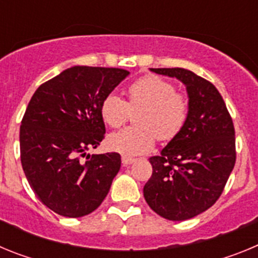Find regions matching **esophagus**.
<instances>
[{"label": "esophagus", "instance_id": "1", "mask_svg": "<svg viewBox=\"0 0 258 258\" xmlns=\"http://www.w3.org/2000/svg\"><path fill=\"white\" fill-rule=\"evenodd\" d=\"M134 161H136V159H133V157H127V156H122L121 157V163L124 166H127L131 165V164H133Z\"/></svg>", "mask_w": 258, "mask_h": 258}]
</instances>
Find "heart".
<instances>
[{
    "instance_id": "obj_1",
    "label": "heart",
    "mask_w": 258,
    "mask_h": 258,
    "mask_svg": "<svg viewBox=\"0 0 258 258\" xmlns=\"http://www.w3.org/2000/svg\"><path fill=\"white\" fill-rule=\"evenodd\" d=\"M127 101L109 93L101 103L102 120L111 127L126 122L131 112L136 126L109 134L107 147L125 156L151 151L156 138L170 142L187 122L190 103L186 95L175 92L174 84L157 75H145L127 86Z\"/></svg>"
}]
</instances>
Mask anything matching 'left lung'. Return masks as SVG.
Listing matches in <instances>:
<instances>
[{
	"mask_svg": "<svg viewBox=\"0 0 258 258\" xmlns=\"http://www.w3.org/2000/svg\"><path fill=\"white\" fill-rule=\"evenodd\" d=\"M186 85L187 122L159 156L150 157L152 175L143 187L151 209L184 221L211 208L221 197L236 160L235 129L220 92L184 68H151Z\"/></svg>",
	"mask_w": 258,
	"mask_h": 258,
	"instance_id": "8db88e82",
	"label": "left lung"
}]
</instances>
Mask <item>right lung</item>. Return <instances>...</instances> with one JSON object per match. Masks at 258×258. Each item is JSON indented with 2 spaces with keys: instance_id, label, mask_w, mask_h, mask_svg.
<instances>
[{
  "instance_id": "right-lung-1",
  "label": "right lung",
  "mask_w": 258,
  "mask_h": 258,
  "mask_svg": "<svg viewBox=\"0 0 258 258\" xmlns=\"http://www.w3.org/2000/svg\"><path fill=\"white\" fill-rule=\"evenodd\" d=\"M129 72L75 66L38 86L20 125V160L36 197L64 217H83L101 206L121 166L117 152L92 155L106 126L103 98Z\"/></svg>"
}]
</instances>
